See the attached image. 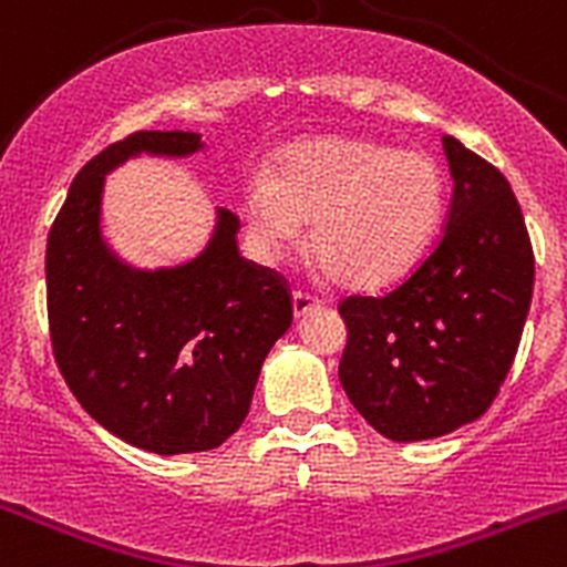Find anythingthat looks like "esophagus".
Returning a JSON list of instances; mask_svg holds the SVG:
<instances>
[{"instance_id":"obj_1","label":"esophagus","mask_w":567,"mask_h":567,"mask_svg":"<svg viewBox=\"0 0 567 567\" xmlns=\"http://www.w3.org/2000/svg\"><path fill=\"white\" fill-rule=\"evenodd\" d=\"M292 307H295V318H303V315L320 307V298H318V295H312V292H303V289H295Z\"/></svg>"}]
</instances>
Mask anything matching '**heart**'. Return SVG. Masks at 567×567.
Segmentation results:
<instances>
[{
    "mask_svg": "<svg viewBox=\"0 0 567 567\" xmlns=\"http://www.w3.org/2000/svg\"><path fill=\"white\" fill-rule=\"evenodd\" d=\"M445 207V175L429 153L327 135L292 144L275 175L252 173L244 215L264 249L292 247L303 221L334 280L380 287L412 267Z\"/></svg>",
    "mask_w": 567,
    "mask_h": 567,
    "instance_id": "obj_1",
    "label": "heart"
}]
</instances>
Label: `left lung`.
Returning a JSON list of instances; mask_svg holds the SVG:
<instances>
[{"label":"left lung","instance_id":"left-lung-1","mask_svg":"<svg viewBox=\"0 0 567 567\" xmlns=\"http://www.w3.org/2000/svg\"><path fill=\"white\" fill-rule=\"evenodd\" d=\"M454 193L445 229L398 287L346 295L338 378L383 437L432 440L488 412L517 358L534 247L511 184L443 135Z\"/></svg>","mask_w":567,"mask_h":567}]
</instances>
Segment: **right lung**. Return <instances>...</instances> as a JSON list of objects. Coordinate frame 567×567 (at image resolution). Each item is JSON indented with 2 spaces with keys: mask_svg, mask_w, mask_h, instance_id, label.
Segmentation results:
<instances>
[{
  "mask_svg": "<svg viewBox=\"0 0 567 567\" xmlns=\"http://www.w3.org/2000/svg\"><path fill=\"white\" fill-rule=\"evenodd\" d=\"M198 147L182 130H138L104 147L70 184L44 252L50 346L64 383L110 434L167 457L209 452L238 432L260 365L292 323L287 278L240 258L227 209L184 267L130 272L104 249V173L142 150Z\"/></svg>",
  "mask_w": 567,
  "mask_h": 567,
  "instance_id": "obj_1",
  "label": "right lung"
}]
</instances>
